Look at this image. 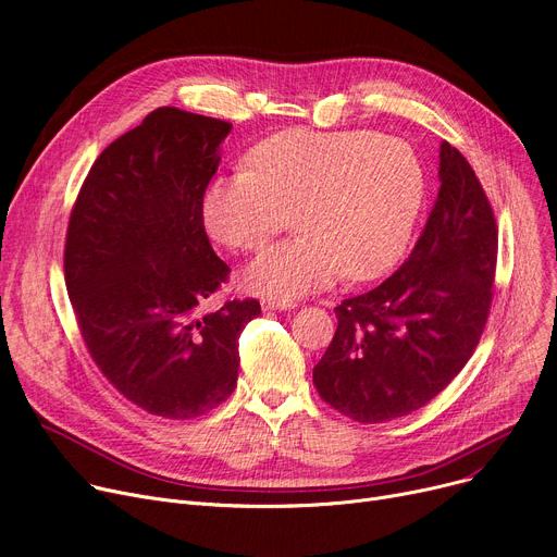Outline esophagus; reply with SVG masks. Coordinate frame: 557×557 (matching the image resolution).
<instances>
[{
	"label": "esophagus",
	"instance_id": "obj_1",
	"mask_svg": "<svg viewBox=\"0 0 557 557\" xmlns=\"http://www.w3.org/2000/svg\"><path fill=\"white\" fill-rule=\"evenodd\" d=\"M297 308V301H287V299H262V310H293Z\"/></svg>",
	"mask_w": 557,
	"mask_h": 557
}]
</instances>
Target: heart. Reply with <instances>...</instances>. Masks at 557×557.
<instances>
[{
  "mask_svg": "<svg viewBox=\"0 0 557 557\" xmlns=\"http://www.w3.org/2000/svg\"><path fill=\"white\" fill-rule=\"evenodd\" d=\"M247 170L218 176L201 220L231 251H258L295 213L297 237L262 251L245 272L260 295L304 297L381 276L404 253L426 195L410 143L374 131L287 128L247 153Z\"/></svg>",
  "mask_w": 557,
  "mask_h": 557,
  "instance_id": "heart-1",
  "label": "heart"
}]
</instances>
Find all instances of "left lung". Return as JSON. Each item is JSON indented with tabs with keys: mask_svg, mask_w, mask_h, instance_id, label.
<instances>
[{
	"mask_svg": "<svg viewBox=\"0 0 557 557\" xmlns=\"http://www.w3.org/2000/svg\"><path fill=\"white\" fill-rule=\"evenodd\" d=\"M498 228L467 158L440 145V193L410 258L335 308L337 331L312 383L337 412L381 423L451 383L487 324Z\"/></svg>",
	"mask_w": 557,
	"mask_h": 557,
	"instance_id": "left-lung-1",
	"label": "left lung"
}]
</instances>
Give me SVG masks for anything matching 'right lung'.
I'll list each match as a JSON object with an SVG mask.
<instances>
[{
  "mask_svg": "<svg viewBox=\"0 0 557 557\" xmlns=\"http://www.w3.org/2000/svg\"><path fill=\"white\" fill-rule=\"evenodd\" d=\"M231 124L163 106L106 147L74 201L65 285L90 358L124 399L195 419L235 389L256 299L199 306L228 278L201 197Z\"/></svg>",
  "mask_w": 557,
  "mask_h": 557,
  "instance_id": "1",
  "label": "right lung"
}]
</instances>
